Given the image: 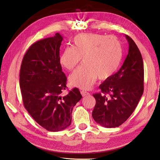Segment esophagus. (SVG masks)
<instances>
[{
    "mask_svg": "<svg viewBox=\"0 0 160 160\" xmlns=\"http://www.w3.org/2000/svg\"><path fill=\"white\" fill-rule=\"evenodd\" d=\"M80 93H81V94H82V95L83 97H86V96H88V95H89V93H88V92L84 91H81Z\"/></svg>",
    "mask_w": 160,
    "mask_h": 160,
    "instance_id": "1",
    "label": "esophagus"
}]
</instances>
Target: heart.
Listing matches in <instances>:
<instances>
[{
  "instance_id": "obj_1",
  "label": "heart",
  "mask_w": 160,
  "mask_h": 160,
  "mask_svg": "<svg viewBox=\"0 0 160 160\" xmlns=\"http://www.w3.org/2000/svg\"><path fill=\"white\" fill-rule=\"evenodd\" d=\"M73 47L65 48L59 59L62 67L72 71L83 59L84 65L69 77L73 87L89 89L97 78L104 80L111 78L118 69L122 59L120 41L114 36L94 33H83L76 36Z\"/></svg>"
}]
</instances>
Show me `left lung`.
Masks as SVG:
<instances>
[{
	"mask_svg": "<svg viewBox=\"0 0 160 160\" xmlns=\"http://www.w3.org/2000/svg\"><path fill=\"white\" fill-rule=\"evenodd\" d=\"M128 54L119 71L102 83V93L93 94L96 104L92 116L100 125L115 128L127 121L135 110L144 90V67L135 42L126 35Z\"/></svg>",
	"mask_w": 160,
	"mask_h": 160,
	"instance_id": "obj_1",
	"label": "left lung"
}]
</instances>
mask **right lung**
<instances>
[{
  "label": "right lung",
  "mask_w": 160,
  "mask_h": 160,
  "mask_svg": "<svg viewBox=\"0 0 160 160\" xmlns=\"http://www.w3.org/2000/svg\"><path fill=\"white\" fill-rule=\"evenodd\" d=\"M62 36L39 40L25 53L19 84L24 108L40 126L50 132L69 127L73 107L82 98L77 88L64 97L67 77L59 62Z\"/></svg>",
  "instance_id": "1"
}]
</instances>
